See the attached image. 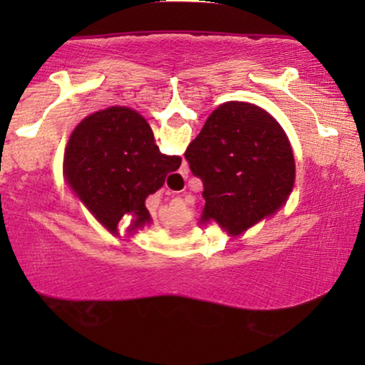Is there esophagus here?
<instances>
[{
    "label": "esophagus",
    "mask_w": 365,
    "mask_h": 365,
    "mask_svg": "<svg viewBox=\"0 0 365 365\" xmlns=\"http://www.w3.org/2000/svg\"><path fill=\"white\" fill-rule=\"evenodd\" d=\"M173 178L178 179V182H179V181H184V178H186V176H184V174L181 173V174H173Z\"/></svg>",
    "instance_id": "obj_1"
}]
</instances>
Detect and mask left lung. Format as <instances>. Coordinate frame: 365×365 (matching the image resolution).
Wrapping results in <instances>:
<instances>
[{"instance_id": "8db88e82", "label": "left lung", "mask_w": 365, "mask_h": 365, "mask_svg": "<svg viewBox=\"0 0 365 365\" xmlns=\"http://www.w3.org/2000/svg\"><path fill=\"white\" fill-rule=\"evenodd\" d=\"M201 178L202 221L241 234L287 201L296 178L291 144L271 114L249 103H224L184 153Z\"/></svg>"}]
</instances>
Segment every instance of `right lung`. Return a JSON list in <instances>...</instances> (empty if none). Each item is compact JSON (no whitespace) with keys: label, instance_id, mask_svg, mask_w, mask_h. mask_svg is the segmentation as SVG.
Wrapping results in <instances>:
<instances>
[{"label":"right lung","instance_id":"obj_1","mask_svg":"<svg viewBox=\"0 0 365 365\" xmlns=\"http://www.w3.org/2000/svg\"><path fill=\"white\" fill-rule=\"evenodd\" d=\"M179 166L181 158L163 154L154 144L146 119L124 106L84 118L64 153L69 186L109 231H116L124 214L136 217L134 226L149 222L144 201Z\"/></svg>","mask_w":365,"mask_h":365}]
</instances>
